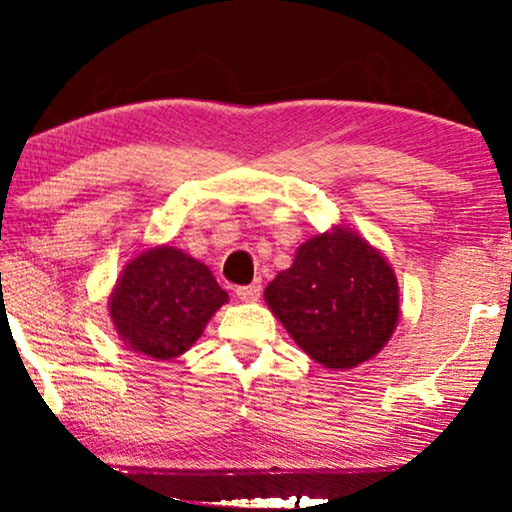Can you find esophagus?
<instances>
[{
    "mask_svg": "<svg viewBox=\"0 0 512 512\" xmlns=\"http://www.w3.org/2000/svg\"><path fill=\"white\" fill-rule=\"evenodd\" d=\"M259 296H262V282H253V284H248V287L237 289V298L241 302H257Z\"/></svg>",
    "mask_w": 512,
    "mask_h": 512,
    "instance_id": "obj_1",
    "label": "esophagus"
}]
</instances>
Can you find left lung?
I'll return each instance as SVG.
<instances>
[{
	"instance_id": "1",
	"label": "left lung",
	"mask_w": 512,
	"mask_h": 512,
	"mask_svg": "<svg viewBox=\"0 0 512 512\" xmlns=\"http://www.w3.org/2000/svg\"><path fill=\"white\" fill-rule=\"evenodd\" d=\"M264 300L302 352L352 370L384 350L400 323V284L381 250L348 225L309 237Z\"/></svg>"
}]
</instances>
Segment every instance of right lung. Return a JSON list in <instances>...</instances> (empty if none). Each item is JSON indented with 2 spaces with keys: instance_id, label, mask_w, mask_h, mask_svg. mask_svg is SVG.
<instances>
[{
  "instance_id": "right-lung-1",
  "label": "right lung",
  "mask_w": 512,
  "mask_h": 512,
  "mask_svg": "<svg viewBox=\"0 0 512 512\" xmlns=\"http://www.w3.org/2000/svg\"><path fill=\"white\" fill-rule=\"evenodd\" d=\"M228 302L210 268L176 246L137 253L110 291L108 311L119 341L142 357L169 361L201 339Z\"/></svg>"
}]
</instances>
